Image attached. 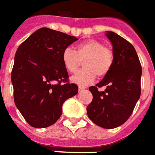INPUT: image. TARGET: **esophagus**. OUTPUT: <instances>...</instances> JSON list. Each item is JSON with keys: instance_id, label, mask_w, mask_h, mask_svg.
<instances>
[{"instance_id": "obj_1", "label": "esophagus", "mask_w": 155, "mask_h": 155, "mask_svg": "<svg viewBox=\"0 0 155 155\" xmlns=\"http://www.w3.org/2000/svg\"><path fill=\"white\" fill-rule=\"evenodd\" d=\"M85 89V87H84V86H79V91H82V90H84Z\"/></svg>"}]
</instances>
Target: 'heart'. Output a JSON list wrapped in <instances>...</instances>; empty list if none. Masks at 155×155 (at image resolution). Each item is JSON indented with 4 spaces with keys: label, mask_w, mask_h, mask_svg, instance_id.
I'll return each mask as SVG.
<instances>
[{
    "label": "heart",
    "mask_w": 155,
    "mask_h": 155,
    "mask_svg": "<svg viewBox=\"0 0 155 155\" xmlns=\"http://www.w3.org/2000/svg\"><path fill=\"white\" fill-rule=\"evenodd\" d=\"M63 66L70 73H75L84 61L82 71L71 77V81L80 85H86L93 81L96 75L103 77L111 69L114 63L112 49L97 40H88L78 44L75 51L66 48L62 53Z\"/></svg>",
    "instance_id": "heart-1"
}]
</instances>
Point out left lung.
<instances>
[{"mask_svg":"<svg viewBox=\"0 0 155 155\" xmlns=\"http://www.w3.org/2000/svg\"><path fill=\"white\" fill-rule=\"evenodd\" d=\"M111 41L114 63L109 73L89 87L93 101L87 106L88 118L104 128H114L124 124L133 113L140 96L141 66L135 48L113 31H106ZM106 86L105 91L99 87Z\"/></svg>","mask_w":155,"mask_h":155,"instance_id":"left-lung-1","label":"left lung"}]
</instances>
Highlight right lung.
Segmentation results:
<instances>
[{"label": "right lung", "instance_id": "add662e5", "mask_svg": "<svg viewBox=\"0 0 155 155\" xmlns=\"http://www.w3.org/2000/svg\"><path fill=\"white\" fill-rule=\"evenodd\" d=\"M78 39L58 31L40 28L18 48L11 81L17 108L31 126H51L62 115V104L78 93L69 82L62 53Z\"/></svg>", "mask_w": 155, "mask_h": 155}]
</instances>
